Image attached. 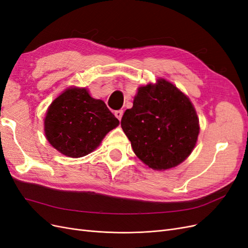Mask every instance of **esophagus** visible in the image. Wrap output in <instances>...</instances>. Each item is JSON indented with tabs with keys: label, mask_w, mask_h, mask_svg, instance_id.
<instances>
[{
	"label": "esophagus",
	"mask_w": 248,
	"mask_h": 248,
	"mask_svg": "<svg viewBox=\"0 0 248 248\" xmlns=\"http://www.w3.org/2000/svg\"><path fill=\"white\" fill-rule=\"evenodd\" d=\"M115 116H116L119 120H121V119H122V116H123V110L120 109V110L115 111Z\"/></svg>",
	"instance_id": "34e87169"
}]
</instances>
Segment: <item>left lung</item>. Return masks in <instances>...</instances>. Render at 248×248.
<instances>
[{
  "mask_svg": "<svg viewBox=\"0 0 248 248\" xmlns=\"http://www.w3.org/2000/svg\"><path fill=\"white\" fill-rule=\"evenodd\" d=\"M121 127L133 152L157 170L183 162L192 152L200 133L191 101L163 78L139 88L133 107L122 117Z\"/></svg>",
  "mask_w": 248,
  "mask_h": 248,
  "instance_id": "obj_1",
  "label": "left lung"
}]
</instances>
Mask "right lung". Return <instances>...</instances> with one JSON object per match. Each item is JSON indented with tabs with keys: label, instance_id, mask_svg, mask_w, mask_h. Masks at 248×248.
<instances>
[{
	"label": "right lung",
	"instance_id": "add662e5",
	"mask_svg": "<svg viewBox=\"0 0 248 248\" xmlns=\"http://www.w3.org/2000/svg\"><path fill=\"white\" fill-rule=\"evenodd\" d=\"M118 125L102 100L92 98L85 88H69L49 106L44 133L59 152L78 158L93 152Z\"/></svg>",
	"mask_w": 248,
	"mask_h": 248
}]
</instances>
